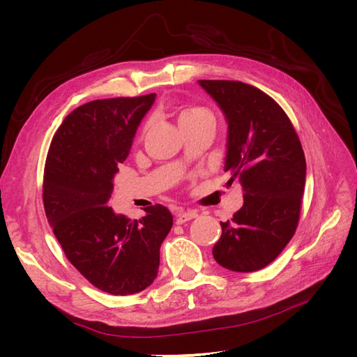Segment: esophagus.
<instances>
[{"mask_svg": "<svg viewBox=\"0 0 357 357\" xmlns=\"http://www.w3.org/2000/svg\"><path fill=\"white\" fill-rule=\"evenodd\" d=\"M198 215V213L195 211V210H188V211H177V214H176V223L177 225H181V223H186V222H189V220H192V219H195Z\"/></svg>", "mask_w": 357, "mask_h": 357, "instance_id": "esophagus-1", "label": "esophagus"}]
</instances>
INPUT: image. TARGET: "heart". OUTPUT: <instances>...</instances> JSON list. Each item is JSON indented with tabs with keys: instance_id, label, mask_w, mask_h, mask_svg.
I'll return each instance as SVG.
<instances>
[{
	"instance_id": "1",
	"label": "heart",
	"mask_w": 357,
	"mask_h": 357,
	"mask_svg": "<svg viewBox=\"0 0 357 357\" xmlns=\"http://www.w3.org/2000/svg\"><path fill=\"white\" fill-rule=\"evenodd\" d=\"M213 117L211 112L208 109H205L202 105H189L186 109H183L180 116H178V123L180 126L185 123H192V122H198L202 121V119Z\"/></svg>"
}]
</instances>
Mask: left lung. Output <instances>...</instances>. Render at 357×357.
Masks as SVG:
<instances>
[{
	"instance_id": "8db88e82",
	"label": "left lung",
	"mask_w": 357,
	"mask_h": 357,
	"mask_svg": "<svg viewBox=\"0 0 357 357\" xmlns=\"http://www.w3.org/2000/svg\"><path fill=\"white\" fill-rule=\"evenodd\" d=\"M228 122L225 171L244 204L213 247L215 262L236 273L271 264L294 236L305 186V156L290 119L271 96L234 80H199Z\"/></svg>"
}]
</instances>
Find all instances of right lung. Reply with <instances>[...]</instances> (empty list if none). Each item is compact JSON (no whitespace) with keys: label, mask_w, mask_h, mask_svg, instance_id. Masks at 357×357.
<instances>
[{"label":"right lung","mask_w":357,"mask_h":357,"mask_svg":"<svg viewBox=\"0 0 357 357\" xmlns=\"http://www.w3.org/2000/svg\"><path fill=\"white\" fill-rule=\"evenodd\" d=\"M156 95L86 102L53 137L43 178L46 218L71 265L110 295H134L153 283L159 248L171 231L164 205L128 219L107 205L113 178Z\"/></svg>","instance_id":"right-lung-1"}]
</instances>
